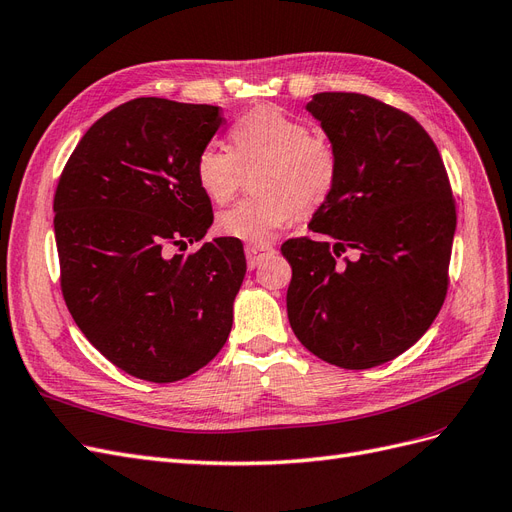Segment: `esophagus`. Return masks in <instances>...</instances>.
<instances>
[{
	"mask_svg": "<svg viewBox=\"0 0 512 512\" xmlns=\"http://www.w3.org/2000/svg\"><path fill=\"white\" fill-rule=\"evenodd\" d=\"M244 253H246V259H249V266L257 268L259 263L263 261V257L274 253V249H272L270 244H246Z\"/></svg>",
	"mask_w": 512,
	"mask_h": 512,
	"instance_id": "34e87169",
	"label": "esophagus"
}]
</instances>
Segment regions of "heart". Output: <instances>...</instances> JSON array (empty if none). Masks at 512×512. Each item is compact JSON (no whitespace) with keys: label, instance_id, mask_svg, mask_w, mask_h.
I'll use <instances>...</instances> for the list:
<instances>
[{"label":"heart","instance_id":"obj_1","mask_svg":"<svg viewBox=\"0 0 512 512\" xmlns=\"http://www.w3.org/2000/svg\"><path fill=\"white\" fill-rule=\"evenodd\" d=\"M232 148L212 142L197 157V183L212 202H227L244 178L259 168L249 197L223 210L217 229L223 236L261 244L298 212L319 208L332 193L338 155L310 125L276 106H259L229 131Z\"/></svg>","mask_w":512,"mask_h":512}]
</instances>
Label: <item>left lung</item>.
Wrapping results in <instances>:
<instances>
[{
    "instance_id": "obj_1",
    "label": "left lung",
    "mask_w": 512,
    "mask_h": 512,
    "mask_svg": "<svg viewBox=\"0 0 512 512\" xmlns=\"http://www.w3.org/2000/svg\"><path fill=\"white\" fill-rule=\"evenodd\" d=\"M306 110L338 155L336 185L308 227L287 240L293 334L332 366L366 370L402 355L434 323L447 295L455 202L427 131L359 93H315ZM360 259L344 267L346 249Z\"/></svg>"
}]
</instances>
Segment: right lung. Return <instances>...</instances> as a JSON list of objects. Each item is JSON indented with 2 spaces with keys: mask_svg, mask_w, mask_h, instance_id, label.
Returning <instances> with one entry per match:
<instances>
[{
  "mask_svg": "<svg viewBox=\"0 0 512 512\" xmlns=\"http://www.w3.org/2000/svg\"><path fill=\"white\" fill-rule=\"evenodd\" d=\"M219 106L138 97L93 123L55 193L61 289L80 332L114 366L151 383L204 368L227 342L246 274L242 242L202 240L210 197L197 157Z\"/></svg>",
  "mask_w": 512,
  "mask_h": 512,
  "instance_id": "right-lung-1",
  "label": "right lung"
}]
</instances>
